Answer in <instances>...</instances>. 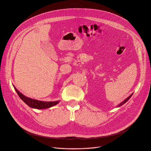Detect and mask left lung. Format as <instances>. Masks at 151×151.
<instances>
[{"mask_svg": "<svg viewBox=\"0 0 151 151\" xmlns=\"http://www.w3.org/2000/svg\"><path fill=\"white\" fill-rule=\"evenodd\" d=\"M132 94H131L130 96H129L128 97V98H127L125 100H124V101H123L122 102H121L120 104H119L118 105H117V106L116 107H119V106H122V105H123V104H125L130 98H131V97L132 96Z\"/></svg>", "mask_w": 151, "mask_h": 151, "instance_id": "obj_1", "label": "left lung"}]
</instances>
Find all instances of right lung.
Masks as SVG:
<instances>
[{"label":"right lung","instance_id":"right-lung-1","mask_svg":"<svg viewBox=\"0 0 151 151\" xmlns=\"http://www.w3.org/2000/svg\"><path fill=\"white\" fill-rule=\"evenodd\" d=\"M14 87L16 91L19 96L20 99L26 104L28 105L31 108H35V109H46V108H50L51 106H53L54 105L58 104L60 102L59 101H53V102H44V101H38V100H35L34 99H31V98L25 96L24 95H23L19 91H18V90L14 86Z\"/></svg>","mask_w":151,"mask_h":151}]
</instances>
